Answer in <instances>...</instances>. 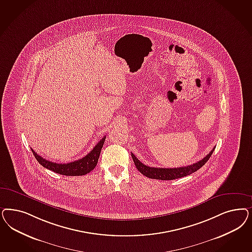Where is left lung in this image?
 Here are the masks:
<instances>
[{
	"instance_id": "1",
	"label": "left lung",
	"mask_w": 252,
	"mask_h": 252,
	"mask_svg": "<svg viewBox=\"0 0 252 252\" xmlns=\"http://www.w3.org/2000/svg\"><path fill=\"white\" fill-rule=\"evenodd\" d=\"M214 149L215 148H213L211 152L201 160L187 167H180V168H153L143 164L132 153H131V158L133 159V162L135 164L137 170L146 177L157 179V180H174V179L185 177L199 170L204 164L210 159Z\"/></svg>"
}]
</instances>
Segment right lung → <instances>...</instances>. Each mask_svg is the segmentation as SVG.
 Masks as SVG:
<instances>
[{
  "label": "right lung",
  "mask_w": 252,
  "mask_h": 252,
  "mask_svg": "<svg viewBox=\"0 0 252 252\" xmlns=\"http://www.w3.org/2000/svg\"><path fill=\"white\" fill-rule=\"evenodd\" d=\"M106 136H104L97 143V145L93 148L90 153L83 157L81 159L75 160L69 163H56L49 161L47 159L41 158V156L37 154L33 149H32L34 157L41 164L42 167L48 169L50 171H54L58 174H62L65 176H81L89 173L93 171L98 162V158L101 153V149L105 143Z\"/></svg>",
  "instance_id": "right-lung-1"
}]
</instances>
